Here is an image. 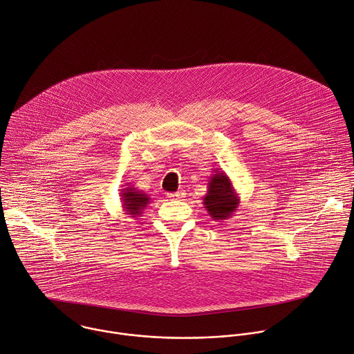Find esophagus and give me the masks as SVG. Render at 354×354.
I'll use <instances>...</instances> for the list:
<instances>
[{
	"instance_id": "obj_1",
	"label": "esophagus",
	"mask_w": 354,
	"mask_h": 354,
	"mask_svg": "<svg viewBox=\"0 0 354 354\" xmlns=\"http://www.w3.org/2000/svg\"><path fill=\"white\" fill-rule=\"evenodd\" d=\"M185 194H186V193H185L183 190H179V192H176V193H169L168 197L172 198V200H180V198L185 197Z\"/></svg>"
}]
</instances>
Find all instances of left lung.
Masks as SVG:
<instances>
[{
  "label": "left lung",
  "mask_w": 354,
  "mask_h": 354,
  "mask_svg": "<svg viewBox=\"0 0 354 354\" xmlns=\"http://www.w3.org/2000/svg\"><path fill=\"white\" fill-rule=\"evenodd\" d=\"M209 178L207 193L203 197V204L214 221H225L233 216L238 209L241 198L234 190L229 176L222 169H215Z\"/></svg>",
  "instance_id": "8db88e82"
}]
</instances>
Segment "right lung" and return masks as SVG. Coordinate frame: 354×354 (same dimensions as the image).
I'll list each match as a JSON object with an SVG mask.
<instances>
[{
	"mask_svg": "<svg viewBox=\"0 0 354 354\" xmlns=\"http://www.w3.org/2000/svg\"><path fill=\"white\" fill-rule=\"evenodd\" d=\"M125 189H121V203L127 215L135 218L143 214V209L150 203V197L147 193L133 187L132 185H124Z\"/></svg>",
	"mask_w": 354,
	"mask_h": 354,
	"instance_id": "add662e5",
	"label": "right lung"
}]
</instances>
